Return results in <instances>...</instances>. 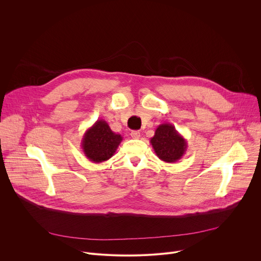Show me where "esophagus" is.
I'll list each match as a JSON object with an SVG mask.
<instances>
[{"mask_svg":"<svg viewBox=\"0 0 261 261\" xmlns=\"http://www.w3.org/2000/svg\"><path fill=\"white\" fill-rule=\"evenodd\" d=\"M131 137L133 139H138L140 137V132L139 131H132L131 132Z\"/></svg>","mask_w":261,"mask_h":261,"instance_id":"34e87169","label":"esophagus"}]
</instances>
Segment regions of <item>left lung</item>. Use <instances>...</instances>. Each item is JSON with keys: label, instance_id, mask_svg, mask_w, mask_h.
<instances>
[{"label": "left lung", "instance_id": "obj_1", "mask_svg": "<svg viewBox=\"0 0 261 261\" xmlns=\"http://www.w3.org/2000/svg\"><path fill=\"white\" fill-rule=\"evenodd\" d=\"M150 142L158 158L166 163L178 161L188 147L187 140L169 123L159 125Z\"/></svg>", "mask_w": 261, "mask_h": 261}]
</instances>
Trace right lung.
Listing matches in <instances>:
<instances>
[{
    "mask_svg": "<svg viewBox=\"0 0 261 261\" xmlns=\"http://www.w3.org/2000/svg\"><path fill=\"white\" fill-rule=\"evenodd\" d=\"M122 140V135L115 133L104 120H97L85 132L82 148L90 161L102 163L116 154Z\"/></svg>",
    "mask_w": 261,
    "mask_h": 261,
    "instance_id": "add662e5",
    "label": "right lung"
}]
</instances>
